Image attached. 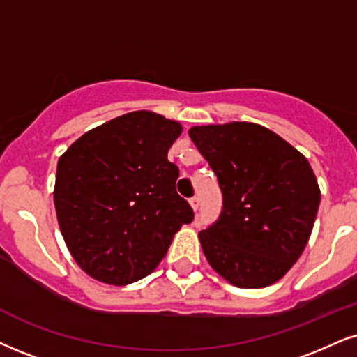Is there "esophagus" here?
Wrapping results in <instances>:
<instances>
[{
	"label": "esophagus",
	"mask_w": 357,
	"mask_h": 357,
	"mask_svg": "<svg viewBox=\"0 0 357 357\" xmlns=\"http://www.w3.org/2000/svg\"><path fill=\"white\" fill-rule=\"evenodd\" d=\"M190 206H192L193 210H195V212H197V210H199V206H200V199H199V197H192V199H190Z\"/></svg>",
	"instance_id": "obj_1"
}]
</instances>
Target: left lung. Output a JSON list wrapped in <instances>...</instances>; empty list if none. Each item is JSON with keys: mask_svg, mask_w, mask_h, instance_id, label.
<instances>
[{"mask_svg": "<svg viewBox=\"0 0 357 357\" xmlns=\"http://www.w3.org/2000/svg\"><path fill=\"white\" fill-rule=\"evenodd\" d=\"M188 135L217 174L222 213L199 233L210 266L238 288L288 273L310 240L321 200L310 162L252 122L197 126Z\"/></svg>", "mask_w": 357, "mask_h": 357, "instance_id": "1", "label": "left lung"}]
</instances>
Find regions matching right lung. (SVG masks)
<instances>
[{"mask_svg":"<svg viewBox=\"0 0 357 357\" xmlns=\"http://www.w3.org/2000/svg\"><path fill=\"white\" fill-rule=\"evenodd\" d=\"M182 126L135 111L86 132L59 157L54 206L73 258L92 278L129 284L155 270L193 210L167 152Z\"/></svg>","mask_w":357,"mask_h":357,"instance_id":"right-lung-1","label":"right lung"}]
</instances>
